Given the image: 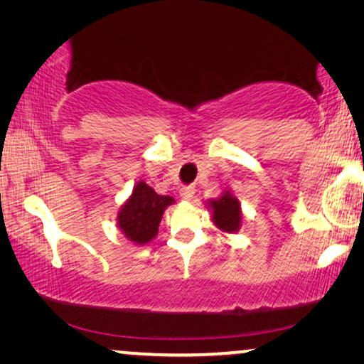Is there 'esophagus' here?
<instances>
[{
  "mask_svg": "<svg viewBox=\"0 0 364 364\" xmlns=\"http://www.w3.org/2000/svg\"><path fill=\"white\" fill-rule=\"evenodd\" d=\"M193 196H196V187L193 186H183L181 188V197L183 200H192Z\"/></svg>",
  "mask_w": 364,
  "mask_h": 364,
  "instance_id": "obj_1",
  "label": "esophagus"
}]
</instances>
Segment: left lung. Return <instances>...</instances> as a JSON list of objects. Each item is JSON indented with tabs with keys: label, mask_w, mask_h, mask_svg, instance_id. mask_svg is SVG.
<instances>
[{
	"label": "left lung",
	"mask_w": 364,
	"mask_h": 364,
	"mask_svg": "<svg viewBox=\"0 0 364 364\" xmlns=\"http://www.w3.org/2000/svg\"><path fill=\"white\" fill-rule=\"evenodd\" d=\"M213 213V223L223 232L233 233L242 225L240 203L230 192H225L220 198L208 202Z\"/></svg>",
	"instance_id": "8db88e82"
}]
</instances>
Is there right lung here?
I'll return each instance as SVG.
<instances>
[{"mask_svg":"<svg viewBox=\"0 0 364 364\" xmlns=\"http://www.w3.org/2000/svg\"><path fill=\"white\" fill-rule=\"evenodd\" d=\"M171 203H173L172 197L159 196L152 187L141 181L119 210L117 225L127 240L136 245H146L157 235L162 213Z\"/></svg>","mask_w":364,"mask_h":364,"instance_id":"right-lung-1","label":"right lung"}]
</instances>
